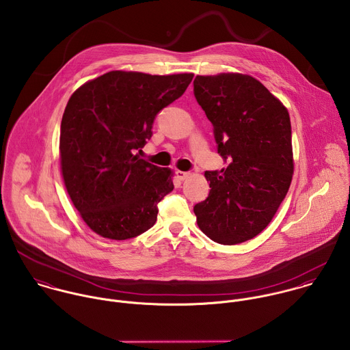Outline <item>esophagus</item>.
<instances>
[{
    "mask_svg": "<svg viewBox=\"0 0 350 350\" xmlns=\"http://www.w3.org/2000/svg\"><path fill=\"white\" fill-rule=\"evenodd\" d=\"M176 176L179 178V180H185L190 176V172H185V171H176Z\"/></svg>",
    "mask_w": 350,
    "mask_h": 350,
    "instance_id": "34e87169",
    "label": "esophagus"
}]
</instances>
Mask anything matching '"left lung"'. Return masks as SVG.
<instances>
[{
  "mask_svg": "<svg viewBox=\"0 0 350 350\" xmlns=\"http://www.w3.org/2000/svg\"><path fill=\"white\" fill-rule=\"evenodd\" d=\"M194 95L215 129L226 170L206 171L209 197L194 206L197 224L220 244L262 232L285 198L293 176L286 107L256 79L241 73L197 76Z\"/></svg>",
  "mask_w": 350,
  "mask_h": 350,
  "instance_id": "left-lung-1",
  "label": "left lung"
}]
</instances>
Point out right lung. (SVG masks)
Returning a JSON list of instances; mask_svg holds the SVG:
<instances>
[{
    "mask_svg": "<svg viewBox=\"0 0 350 350\" xmlns=\"http://www.w3.org/2000/svg\"><path fill=\"white\" fill-rule=\"evenodd\" d=\"M193 73L111 70L70 96L61 122L59 161L66 191L98 234L126 240L148 231L174 171L139 159L156 114L183 95Z\"/></svg>",
    "mask_w": 350,
    "mask_h": 350,
    "instance_id": "1",
    "label": "right lung"
}]
</instances>
